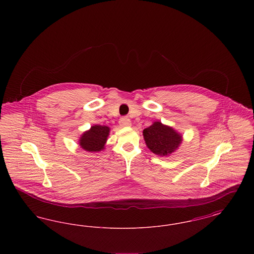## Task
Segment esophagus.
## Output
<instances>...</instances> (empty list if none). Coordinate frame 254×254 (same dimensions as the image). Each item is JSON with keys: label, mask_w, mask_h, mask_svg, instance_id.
Wrapping results in <instances>:
<instances>
[{"label": "esophagus", "mask_w": 254, "mask_h": 254, "mask_svg": "<svg viewBox=\"0 0 254 254\" xmlns=\"http://www.w3.org/2000/svg\"><path fill=\"white\" fill-rule=\"evenodd\" d=\"M120 126L123 127H130V126H131V122H130V120H129L128 118L124 117V118H122L121 120H120Z\"/></svg>", "instance_id": "esophagus-1"}]
</instances>
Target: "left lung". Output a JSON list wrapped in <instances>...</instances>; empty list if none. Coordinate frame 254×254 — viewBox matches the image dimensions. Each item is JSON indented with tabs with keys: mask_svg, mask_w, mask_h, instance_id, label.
Segmentation results:
<instances>
[{
	"mask_svg": "<svg viewBox=\"0 0 254 254\" xmlns=\"http://www.w3.org/2000/svg\"><path fill=\"white\" fill-rule=\"evenodd\" d=\"M145 145L148 149L161 157L174 153L182 144L183 136L172 127L155 121L143 130Z\"/></svg>",
	"mask_w": 254,
	"mask_h": 254,
	"instance_id": "left-lung-1",
	"label": "left lung"
}]
</instances>
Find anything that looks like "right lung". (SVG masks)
<instances>
[{"mask_svg":"<svg viewBox=\"0 0 254 254\" xmlns=\"http://www.w3.org/2000/svg\"><path fill=\"white\" fill-rule=\"evenodd\" d=\"M109 133L110 127H109L94 125L80 136L78 141L79 145L89 152L101 151L105 149Z\"/></svg>","mask_w":254,"mask_h":254,"instance_id":"right-lung-1","label":"right lung"}]
</instances>
